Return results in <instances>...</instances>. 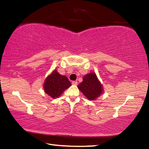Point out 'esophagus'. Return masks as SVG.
Segmentation results:
<instances>
[{"label":"esophagus","instance_id":"34e87169","mask_svg":"<svg viewBox=\"0 0 149 149\" xmlns=\"http://www.w3.org/2000/svg\"><path fill=\"white\" fill-rule=\"evenodd\" d=\"M72 84H73V85H77V81H72Z\"/></svg>","mask_w":149,"mask_h":149}]
</instances>
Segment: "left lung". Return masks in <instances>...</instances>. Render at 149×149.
<instances>
[{"instance_id":"obj_1","label":"left lung","mask_w":149,"mask_h":149,"mask_svg":"<svg viewBox=\"0 0 149 149\" xmlns=\"http://www.w3.org/2000/svg\"><path fill=\"white\" fill-rule=\"evenodd\" d=\"M78 89L88 99L95 100L102 93V86L94 73L85 75L83 81L77 85Z\"/></svg>"}]
</instances>
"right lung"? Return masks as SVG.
<instances>
[{"mask_svg": "<svg viewBox=\"0 0 149 149\" xmlns=\"http://www.w3.org/2000/svg\"><path fill=\"white\" fill-rule=\"evenodd\" d=\"M72 84L67 77L60 75L56 70L48 76L44 83V90L53 99L58 97Z\"/></svg>", "mask_w": 149, "mask_h": 149, "instance_id": "obj_1", "label": "right lung"}]
</instances>
